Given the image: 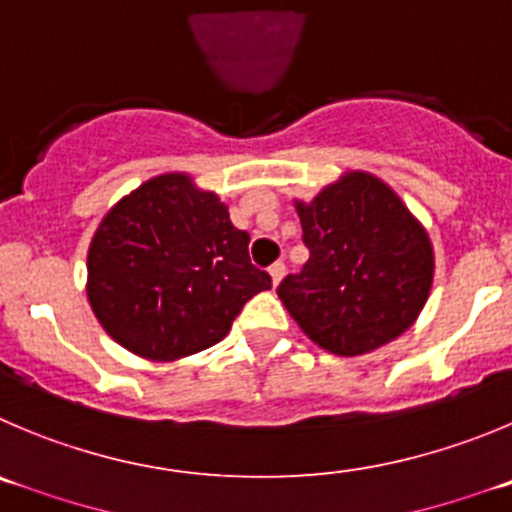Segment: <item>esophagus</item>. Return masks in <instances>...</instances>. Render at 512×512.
Listing matches in <instances>:
<instances>
[{
  "instance_id": "obj_1",
  "label": "esophagus",
  "mask_w": 512,
  "mask_h": 512,
  "mask_svg": "<svg viewBox=\"0 0 512 512\" xmlns=\"http://www.w3.org/2000/svg\"><path fill=\"white\" fill-rule=\"evenodd\" d=\"M270 278H272V285H278L280 280L285 278V262L283 260H278L275 265L270 267Z\"/></svg>"
}]
</instances>
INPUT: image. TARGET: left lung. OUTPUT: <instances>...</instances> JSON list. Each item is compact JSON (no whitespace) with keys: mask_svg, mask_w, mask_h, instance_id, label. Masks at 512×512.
I'll use <instances>...</instances> for the list:
<instances>
[{"mask_svg":"<svg viewBox=\"0 0 512 512\" xmlns=\"http://www.w3.org/2000/svg\"><path fill=\"white\" fill-rule=\"evenodd\" d=\"M295 209L310 257L278 295L305 336L336 356H361L407 331L429 298L434 252L394 191L351 171Z\"/></svg>","mask_w":512,"mask_h":512,"instance_id":"left-lung-1","label":"left lung"}]
</instances>
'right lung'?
Returning <instances> with one entry per match:
<instances>
[{"label": "right lung", "mask_w": 512, "mask_h": 512, "mask_svg": "<svg viewBox=\"0 0 512 512\" xmlns=\"http://www.w3.org/2000/svg\"><path fill=\"white\" fill-rule=\"evenodd\" d=\"M250 234L217 194L161 174L123 197L95 229L88 300L105 333L151 361L222 341L252 295L272 288L250 262Z\"/></svg>", "instance_id": "right-lung-1"}]
</instances>
